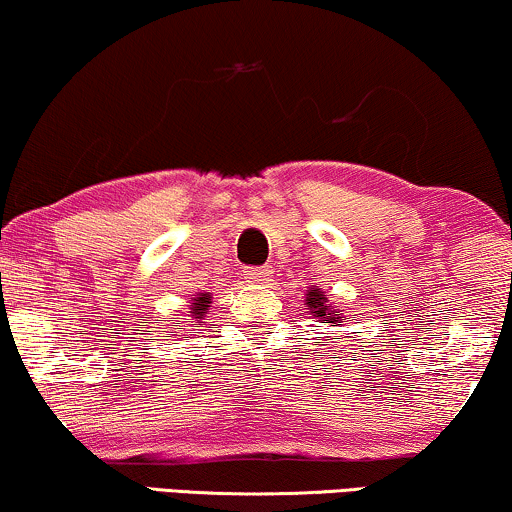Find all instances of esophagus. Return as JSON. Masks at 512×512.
Here are the masks:
<instances>
[{"label": "esophagus", "instance_id": "obj_1", "mask_svg": "<svg viewBox=\"0 0 512 512\" xmlns=\"http://www.w3.org/2000/svg\"><path fill=\"white\" fill-rule=\"evenodd\" d=\"M243 276L252 283H267L271 278V267H245Z\"/></svg>", "mask_w": 512, "mask_h": 512}]
</instances>
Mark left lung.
Returning a JSON list of instances; mask_svg holds the SVG:
<instances>
[{"instance_id": "8db88e82", "label": "left lung", "mask_w": 512, "mask_h": 512, "mask_svg": "<svg viewBox=\"0 0 512 512\" xmlns=\"http://www.w3.org/2000/svg\"><path fill=\"white\" fill-rule=\"evenodd\" d=\"M307 307L316 319H321V323H335V326H342V319H345V316H340L338 309H333L331 304H328V297L321 293V288L309 290Z\"/></svg>"}]
</instances>
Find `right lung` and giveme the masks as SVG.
I'll return each instance as SVG.
<instances>
[{
  "mask_svg": "<svg viewBox=\"0 0 512 512\" xmlns=\"http://www.w3.org/2000/svg\"><path fill=\"white\" fill-rule=\"evenodd\" d=\"M208 307H210V295L208 293H200L198 297H193L191 316L198 321V326L203 323V316L208 314Z\"/></svg>",
  "mask_w": 512,
  "mask_h": 512,
  "instance_id": "obj_1",
  "label": "right lung"
}]
</instances>
